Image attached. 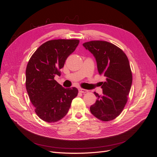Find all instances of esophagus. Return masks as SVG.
I'll return each mask as SVG.
<instances>
[{
	"mask_svg": "<svg viewBox=\"0 0 157 157\" xmlns=\"http://www.w3.org/2000/svg\"><path fill=\"white\" fill-rule=\"evenodd\" d=\"M78 91L80 93H86V92H88V90H87L86 89H83V88H79L78 89Z\"/></svg>",
	"mask_w": 157,
	"mask_h": 157,
	"instance_id": "1",
	"label": "esophagus"
}]
</instances>
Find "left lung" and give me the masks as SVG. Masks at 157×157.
Instances as JSON below:
<instances>
[{
  "mask_svg": "<svg viewBox=\"0 0 157 157\" xmlns=\"http://www.w3.org/2000/svg\"><path fill=\"white\" fill-rule=\"evenodd\" d=\"M83 46L96 58L99 73L106 78L101 82V96L94 92L98 99L90 106V112L100 121H112L122 113L128 101L132 83L129 61L124 52L111 42L92 40Z\"/></svg>",
  "mask_w": 157,
  "mask_h": 157,
  "instance_id": "left-lung-1",
  "label": "left lung"
}]
</instances>
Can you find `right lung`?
Returning <instances> with one entry per match:
<instances>
[{"label":"right lung","mask_w":157,"mask_h":157,"mask_svg":"<svg viewBox=\"0 0 157 157\" xmlns=\"http://www.w3.org/2000/svg\"><path fill=\"white\" fill-rule=\"evenodd\" d=\"M78 44L77 39L48 40L40 46L29 60L26 90L36 114L42 121L51 123L61 120L77 96V88H64L54 77L61 75L65 60Z\"/></svg>","instance_id":"obj_1"}]
</instances>
